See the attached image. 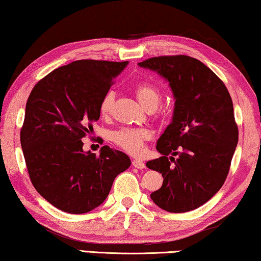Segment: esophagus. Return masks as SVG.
Listing matches in <instances>:
<instances>
[{
  "label": "esophagus",
  "instance_id": "esophagus-1",
  "mask_svg": "<svg viewBox=\"0 0 261 261\" xmlns=\"http://www.w3.org/2000/svg\"><path fill=\"white\" fill-rule=\"evenodd\" d=\"M132 166L136 169H144L145 168V164H144L142 159H134V161H132Z\"/></svg>",
  "mask_w": 261,
  "mask_h": 261
}]
</instances>
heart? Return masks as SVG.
Segmentation results:
<instances>
[{
    "instance_id": "heart-1",
    "label": "heart",
    "mask_w": 261,
    "mask_h": 261,
    "mask_svg": "<svg viewBox=\"0 0 261 261\" xmlns=\"http://www.w3.org/2000/svg\"><path fill=\"white\" fill-rule=\"evenodd\" d=\"M135 93L137 96L139 103L149 110L158 107L161 102V91L158 88L149 82H141L135 87ZM115 103V92L109 90L104 93L99 103V112L102 116H109L112 111ZM150 131L141 127H123L111 134L112 142L122 147L127 152L137 154L142 152L144 142L150 138Z\"/></svg>"
}]
</instances>
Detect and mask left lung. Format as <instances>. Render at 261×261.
I'll return each instance as SVG.
<instances>
[{"label":"left lung","instance_id":"left-lung-1","mask_svg":"<svg viewBox=\"0 0 261 261\" xmlns=\"http://www.w3.org/2000/svg\"><path fill=\"white\" fill-rule=\"evenodd\" d=\"M138 65L168 82L174 98L172 119L155 146L162 155L146 162L163 176L150 197L168 212L192 211L219 191L230 170L238 144L231 96L211 69L190 56L153 57Z\"/></svg>","mask_w":261,"mask_h":261}]
</instances>
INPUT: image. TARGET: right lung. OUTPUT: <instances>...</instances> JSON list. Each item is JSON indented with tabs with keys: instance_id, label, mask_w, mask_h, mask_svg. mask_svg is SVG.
Listing matches in <instances>:
<instances>
[{
	"instance_id": "obj_1",
	"label": "right lung",
	"mask_w": 261,
	"mask_h": 261,
	"mask_svg": "<svg viewBox=\"0 0 261 261\" xmlns=\"http://www.w3.org/2000/svg\"><path fill=\"white\" fill-rule=\"evenodd\" d=\"M129 62L81 60L57 68L27 100L21 146L31 182L63 212L87 213L107 199L112 182L130 168L129 155L103 146L83 150L82 138L99 119V103Z\"/></svg>"
}]
</instances>
